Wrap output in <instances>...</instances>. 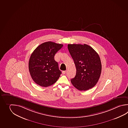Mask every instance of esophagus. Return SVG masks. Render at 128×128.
Returning <instances> with one entry per match:
<instances>
[{"mask_svg": "<svg viewBox=\"0 0 128 128\" xmlns=\"http://www.w3.org/2000/svg\"><path fill=\"white\" fill-rule=\"evenodd\" d=\"M66 70H63L62 72V73L63 74H65L66 73Z\"/></svg>", "mask_w": 128, "mask_h": 128, "instance_id": "34e87169", "label": "esophagus"}]
</instances>
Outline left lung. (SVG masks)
Returning <instances> with one entry per match:
<instances>
[{"instance_id": "left-lung-1", "label": "left lung", "mask_w": 128, "mask_h": 128, "mask_svg": "<svg viewBox=\"0 0 128 128\" xmlns=\"http://www.w3.org/2000/svg\"><path fill=\"white\" fill-rule=\"evenodd\" d=\"M68 49L76 68V76L70 80L75 88L86 91L95 86L101 73L99 55L86 44H68Z\"/></svg>"}]
</instances>
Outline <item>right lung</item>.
I'll list each match as a JSON object with an SVG mask.
<instances>
[{"label":"right lung","mask_w":128,"mask_h":128,"mask_svg":"<svg viewBox=\"0 0 128 128\" xmlns=\"http://www.w3.org/2000/svg\"><path fill=\"white\" fill-rule=\"evenodd\" d=\"M63 44L48 42L39 45L32 53L29 62L30 73L40 86L47 87L55 83L62 74L54 56Z\"/></svg>","instance_id":"obj_1"}]
</instances>
